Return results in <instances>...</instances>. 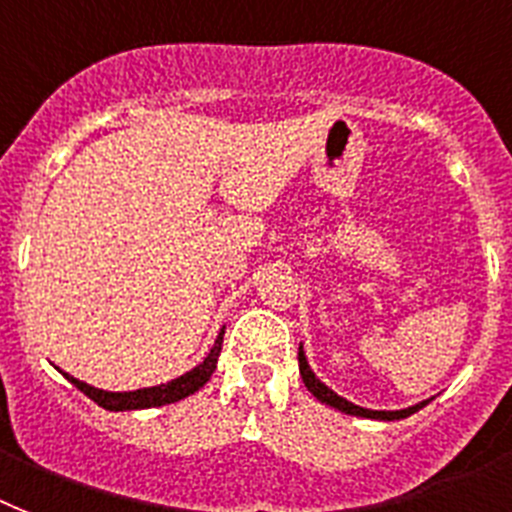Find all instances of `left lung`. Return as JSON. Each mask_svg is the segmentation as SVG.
Here are the masks:
<instances>
[{
  "instance_id": "8db88e82",
  "label": "left lung",
  "mask_w": 512,
  "mask_h": 512,
  "mask_svg": "<svg viewBox=\"0 0 512 512\" xmlns=\"http://www.w3.org/2000/svg\"><path fill=\"white\" fill-rule=\"evenodd\" d=\"M299 373H302V381H305L307 392L315 394L318 400L326 402V405L336 407V410H342V413L347 415H360V418H376V421H400V418H407V415H413L415 410H421L426 402H421V405H413L407 407V410H365V407H357L352 405V402H347L344 397H339L336 392H331L326 384H321V378H315V373L310 371V365H307L305 360V352H302V347H299Z\"/></svg>"
}]
</instances>
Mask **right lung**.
Returning a JSON list of instances; mask_svg holds the SVG:
<instances>
[{
	"label": "right lung",
	"mask_w": 512,
	"mask_h": 512,
	"mask_svg": "<svg viewBox=\"0 0 512 512\" xmlns=\"http://www.w3.org/2000/svg\"><path fill=\"white\" fill-rule=\"evenodd\" d=\"M220 347H223V334L215 339L213 350L205 357V363L197 365L194 371L184 373L181 378H173L168 384L152 386V389H136V392H102V389H94V386L83 384V381L68 376V373H65V376H68L70 384H76L89 400H94L99 407H105V410H115V413H118V410H144V407L170 405V402L184 400L189 394L199 392V389L210 381V376H213L215 365H218Z\"/></svg>",
	"instance_id": "add662e5"
}]
</instances>
